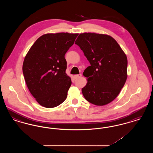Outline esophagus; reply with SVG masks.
Masks as SVG:
<instances>
[{"instance_id":"obj_1","label":"esophagus","mask_w":153,"mask_h":153,"mask_svg":"<svg viewBox=\"0 0 153 153\" xmlns=\"http://www.w3.org/2000/svg\"><path fill=\"white\" fill-rule=\"evenodd\" d=\"M81 76H82L81 74H76V75H74V78H75V79H79V78H80Z\"/></svg>"}]
</instances>
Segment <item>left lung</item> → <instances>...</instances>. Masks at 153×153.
I'll list each match as a JSON object with an SVG mask.
<instances>
[{"label":"left lung","instance_id":"1","mask_svg":"<svg viewBox=\"0 0 153 153\" xmlns=\"http://www.w3.org/2000/svg\"><path fill=\"white\" fill-rule=\"evenodd\" d=\"M75 44L84 53L91 66L83 75L88 77L82 93L88 102L102 106L119 94L127 78V58L112 36L95 33L80 34Z\"/></svg>","mask_w":153,"mask_h":153}]
</instances>
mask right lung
I'll return each instance as SVG.
<instances>
[{
  "mask_svg": "<svg viewBox=\"0 0 153 153\" xmlns=\"http://www.w3.org/2000/svg\"><path fill=\"white\" fill-rule=\"evenodd\" d=\"M78 35L68 33L42 35L25 57L22 70L27 87L44 107H56L67 97L72 81L65 73V54Z\"/></svg>",
  "mask_w": 153,
  "mask_h": 153,
  "instance_id": "obj_1",
  "label": "right lung"
}]
</instances>
